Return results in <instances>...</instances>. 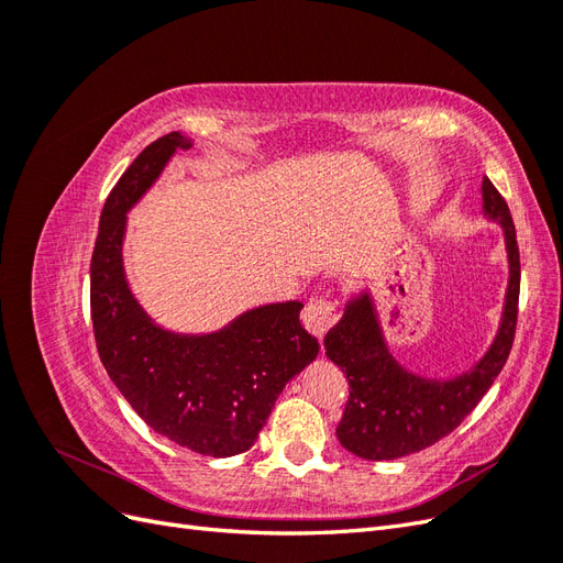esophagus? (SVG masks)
I'll return each instance as SVG.
<instances>
[{"mask_svg": "<svg viewBox=\"0 0 563 563\" xmlns=\"http://www.w3.org/2000/svg\"><path fill=\"white\" fill-rule=\"evenodd\" d=\"M338 305L329 298H312L302 310V327L319 340L338 321Z\"/></svg>", "mask_w": 563, "mask_h": 563, "instance_id": "obj_1", "label": "esophagus"}]
</instances>
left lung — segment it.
Wrapping results in <instances>:
<instances>
[{
    "mask_svg": "<svg viewBox=\"0 0 563 563\" xmlns=\"http://www.w3.org/2000/svg\"><path fill=\"white\" fill-rule=\"evenodd\" d=\"M484 213L505 232L509 284L500 329L482 362L451 380L406 371L389 354L368 291L354 296L343 319L323 338L327 356L345 373L350 397L338 441L364 460H395L437 444L463 422L498 378L515 343L519 312V246L507 201L488 178L482 183Z\"/></svg>",
    "mask_w": 563,
    "mask_h": 563,
    "instance_id": "obj_1",
    "label": "left lung"
}]
</instances>
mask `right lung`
I'll return each mask as SVG.
<instances>
[{
	"label": "right lung",
	"instance_id": "1",
	"mask_svg": "<svg viewBox=\"0 0 563 563\" xmlns=\"http://www.w3.org/2000/svg\"><path fill=\"white\" fill-rule=\"evenodd\" d=\"M187 135L172 131L150 143L106 199L91 255V319L110 380L157 434L201 455L249 451L279 391L317 352L300 327L302 302H272L225 329L185 335L157 327L133 298L122 244L126 213L159 178Z\"/></svg>",
	"mask_w": 563,
	"mask_h": 563
}]
</instances>
